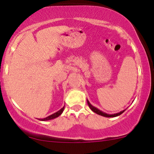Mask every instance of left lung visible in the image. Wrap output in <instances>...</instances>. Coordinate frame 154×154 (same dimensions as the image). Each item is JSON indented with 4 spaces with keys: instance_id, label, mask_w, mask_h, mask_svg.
<instances>
[{
    "instance_id": "8db88e82",
    "label": "left lung",
    "mask_w": 154,
    "mask_h": 154,
    "mask_svg": "<svg viewBox=\"0 0 154 154\" xmlns=\"http://www.w3.org/2000/svg\"><path fill=\"white\" fill-rule=\"evenodd\" d=\"M87 102H88V104L89 107L91 108V110L93 111V112H94L95 113H96V114L99 115V116H104V117H107V118H113V117H116V116H120V115L122 114V113L124 112V111H125V109H124V110L121 111V112H120L116 113V114H112V115H110V114H107V113H105V112H102V111H101L100 109H98V108H96V107H94V106H93L92 104H91V103L89 102V101L88 100V99H87Z\"/></svg>"
}]
</instances>
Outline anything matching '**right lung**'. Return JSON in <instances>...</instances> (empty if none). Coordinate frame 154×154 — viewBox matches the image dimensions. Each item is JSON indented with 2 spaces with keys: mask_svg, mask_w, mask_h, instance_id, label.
<instances>
[{
  "mask_svg": "<svg viewBox=\"0 0 154 154\" xmlns=\"http://www.w3.org/2000/svg\"><path fill=\"white\" fill-rule=\"evenodd\" d=\"M64 109V107H63L61 108V109H60V110H58V112L53 113V114L50 115V116H47V118H42V119H39L40 121H49V120H52V119H54V118H58L59 116H60V115L62 114V112H63Z\"/></svg>",
  "mask_w": 154,
  "mask_h": 154,
  "instance_id": "right-lung-1",
  "label": "right lung"
}]
</instances>
